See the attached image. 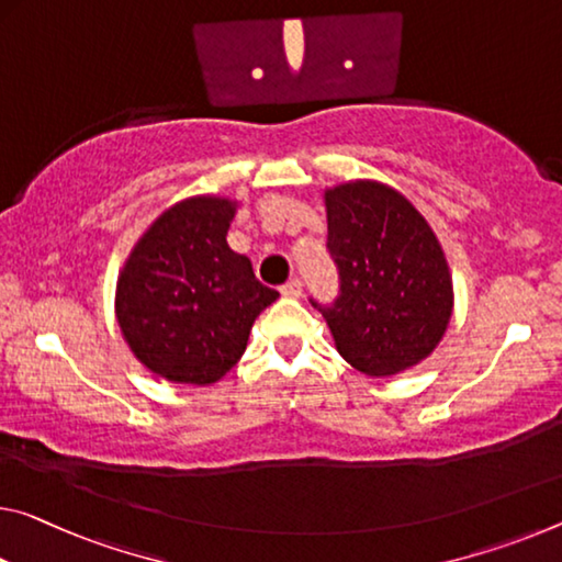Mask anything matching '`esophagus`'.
Wrapping results in <instances>:
<instances>
[{
	"mask_svg": "<svg viewBox=\"0 0 562 562\" xmlns=\"http://www.w3.org/2000/svg\"><path fill=\"white\" fill-rule=\"evenodd\" d=\"M282 297H300L302 295V282L300 280H290L288 284H282Z\"/></svg>",
	"mask_w": 562,
	"mask_h": 562,
	"instance_id": "34e87169",
	"label": "esophagus"
}]
</instances>
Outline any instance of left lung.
I'll list each match as a JSON object with an SVG mask.
<instances>
[{
  "mask_svg": "<svg viewBox=\"0 0 562 562\" xmlns=\"http://www.w3.org/2000/svg\"><path fill=\"white\" fill-rule=\"evenodd\" d=\"M340 300L319 307L337 352L370 378L430 358L448 333L456 290L438 235L415 204L378 180L323 192Z\"/></svg>",
  "mask_w": 562,
  "mask_h": 562,
  "instance_id": "left-lung-1",
  "label": "left lung"
}]
</instances>
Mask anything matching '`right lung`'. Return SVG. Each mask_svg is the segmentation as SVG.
I'll list each match as a JSON object with an SVG mask.
<instances>
[{"instance_id": "1", "label": "right lung", "mask_w": 562, "mask_h": 562, "mask_svg": "<svg viewBox=\"0 0 562 562\" xmlns=\"http://www.w3.org/2000/svg\"><path fill=\"white\" fill-rule=\"evenodd\" d=\"M239 202L194 194L167 207L130 249L114 317L132 355L177 385H212L243 358L255 319L280 295L227 245Z\"/></svg>"}]
</instances>
